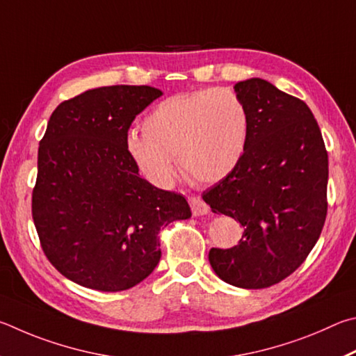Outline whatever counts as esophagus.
Returning a JSON list of instances; mask_svg holds the SVG:
<instances>
[{
	"instance_id": "34e87169",
	"label": "esophagus",
	"mask_w": 356,
	"mask_h": 356,
	"mask_svg": "<svg viewBox=\"0 0 356 356\" xmlns=\"http://www.w3.org/2000/svg\"><path fill=\"white\" fill-rule=\"evenodd\" d=\"M189 204H191L192 214H194V216H204V214L209 213V207L203 200H200V198L191 197Z\"/></svg>"
}]
</instances>
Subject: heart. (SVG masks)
I'll return each instance as SVG.
<instances>
[{
    "instance_id": "heart-1",
    "label": "heart",
    "mask_w": 356,
    "mask_h": 356,
    "mask_svg": "<svg viewBox=\"0 0 356 356\" xmlns=\"http://www.w3.org/2000/svg\"><path fill=\"white\" fill-rule=\"evenodd\" d=\"M250 117L244 102L227 89L179 93L148 112L142 133L131 131L127 149L149 183L167 188L175 161L194 183L227 178L244 158Z\"/></svg>"
}]
</instances>
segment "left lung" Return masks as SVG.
Here are the masks:
<instances>
[{
	"instance_id": "1",
	"label": "left lung",
	"mask_w": 356,
	"mask_h": 356,
	"mask_svg": "<svg viewBox=\"0 0 356 356\" xmlns=\"http://www.w3.org/2000/svg\"><path fill=\"white\" fill-rule=\"evenodd\" d=\"M250 117L239 165L203 192L213 213L244 227L233 248H211L209 264L228 284L263 289L289 277L313 250L327 217L328 154L313 112L269 81H239Z\"/></svg>"
}]
</instances>
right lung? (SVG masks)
<instances>
[{
  "instance_id": "obj_1",
  "label": "right lung",
  "mask_w": 356,
  "mask_h": 356,
  "mask_svg": "<svg viewBox=\"0 0 356 356\" xmlns=\"http://www.w3.org/2000/svg\"><path fill=\"white\" fill-rule=\"evenodd\" d=\"M162 92L109 86L60 103L40 140L33 219L43 253L73 283L127 291L161 259L158 234L189 219L181 194L139 175L127 137L137 114Z\"/></svg>"
}]
</instances>
